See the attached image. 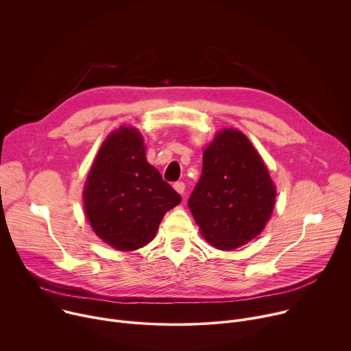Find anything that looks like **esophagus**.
<instances>
[{"label":"esophagus","mask_w":351,"mask_h":351,"mask_svg":"<svg viewBox=\"0 0 351 351\" xmlns=\"http://www.w3.org/2000/svg\"><path fill=\"white\" fill-rule=\"evenodd\" d=\"M173 189H175L179 194H182V195H183L186 186H184V183H183V182H176V183L173 184Z\"/></svg>","instance_id":"obj_1"}]
</instances>
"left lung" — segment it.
<instances>
[{
    "label": "left lung",
    "mask_w": 351,
    "mask_h": 351,
    "mask_svg": "<svg viewBox=\"0 0 351 351\" xmlns=\"http://www.w3.org/2000/svg\"><path fill=\"white\" fill-rule=\"evenodd\" d=\"M276 189L247 136L223 129L203 153V171L189 208L203 237L233 250L258 236L274 211Z\"/></svg>",
    "instance_id": "1"
}]
</instances>
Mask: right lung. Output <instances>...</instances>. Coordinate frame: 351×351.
<instances>
[{
	"label": "right lung",
	"instance_id": "add662e5",
	"mask_svg": "<svg viewBox=\"0 0 351 351\" xmlns=\"http://www.w3.org/2000/svg\"><path fill=\"white\" fill-rule=\"evenodd\" d=\"M83 202L95 234L121 252H133L154 239L164 215L182 198L147 162L141 133L121 126L99 147Z\"/></svg>",
	"mask_w": 351,
	"mask_h": 351
}]
</instances>
